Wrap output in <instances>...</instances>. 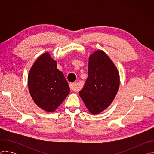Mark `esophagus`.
Returning <instances> with one entry per match:
<instances>
[{
  "instance_id": "obj_1",
  "label": "esophagus",
  "mask_w": 154,
  "mask_h": 154,
  "mask_svg": "<svg viewBox=\"0 0 154 154\" xmlns=\"http://www.w3.org/2000/svg\"><path fill=\"white\" fill-rule=\"evenodd\" d=\"M69 87H70L71 90L72 91H77L79 90V87L75 83H70L69 84Z\"/></svg>"
}]
</instances>
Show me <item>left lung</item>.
<instances>
[{
    "instance_id": "obj_1",
    "label": "left lung",
    "mask_w": 154,
    "mask_h": 154,
    "mask_svg": "<svg viewBox=\"0 0 154 154\" xmlns=\"http://www.w3.org/2000/svg\"><path fill=\"white\" fill-rule=\"evenodd\" d=\"M88 75L79 95L90 113L97 115L115 99L120 85L119 74L108 55L97 50L89 57Z\"/></svg>"
}]
</instances>
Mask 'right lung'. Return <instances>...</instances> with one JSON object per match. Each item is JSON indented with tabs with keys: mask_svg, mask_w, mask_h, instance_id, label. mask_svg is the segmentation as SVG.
Returning <instances> with one entry per match:
<instances>
[{
	"mask_svg": "<svg viewBox=\"0 0 154 154\" xmlns=\"http://www.w3.org/2000/svg\"><path fill=\"white\" fill-rule=\"evenodd\" d=\"M57 66V61L47 52L36 59L28 75L33 100L47 112L55 111L70 93L68 83Z\"/></svg>",
	"mask_w": 154,
	"mask_h": 154,
	"instance_id": "obj_1",
	"label": "right lung"
}]
</instances>
